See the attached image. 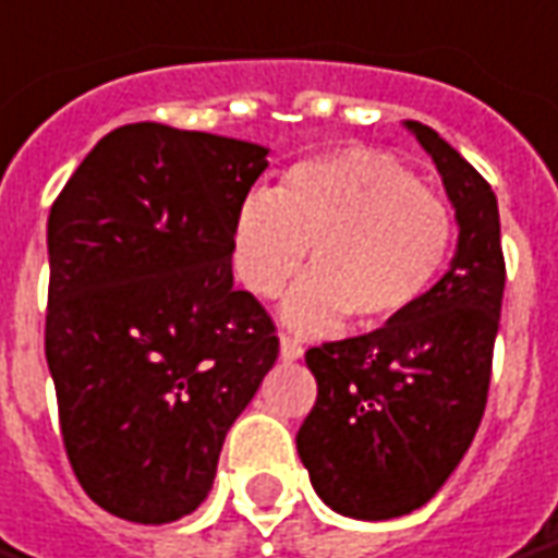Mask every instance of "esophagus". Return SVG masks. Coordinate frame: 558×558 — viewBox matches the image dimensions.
<instances>
[{
	"instance_id": "1",
	"label": "esophagus",
	"mask_w": 558,
	"mask_h": 558,
	"mask_svg": "<svg viewBox=\"0 0 558 558\" xmlns=\"http://www.w3.org/2000/svg\"><path fill=\"white\" fill-rule=\"evenodd\" d=\"M279 355H282V361H298L303 355V345L294 337H282L279 340Z\"/></svg>"
}]
</instances>
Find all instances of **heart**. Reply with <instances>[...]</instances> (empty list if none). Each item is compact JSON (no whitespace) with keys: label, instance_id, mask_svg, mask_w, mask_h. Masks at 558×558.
I'll return each mask as SVG.
<instances>
[{"label":"heart","instance_id":"obj_1","mask_svg":"<svg viewBox=\"0 0 558 558\" xmlns=\"http://www.w3.org/2000/svg\"><path fill=\"white\" fill-rule=\"evenodd\" d=\"M288 291L282 318L294 330L379 328L407 316L452 248V215L395 157L345 148L288 169L279 191H252L233 213L230 267L255 298Z\"/></svg>","mask_w":558,"mask_h":558}]
</instances>
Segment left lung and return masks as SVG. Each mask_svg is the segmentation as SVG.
Segmentation results:
<instances>
[{"mask_svg": "<svg viewBox=\"0 0 558 558\" xmlns=\"http://www.w3.org/2000/svg\"><path fill=\"white\" fill-rule=\"evenodd\" d=\"M432 155L459 242L428 294L383 328L316 345V407L298 452L316 495L352 520H398L452 477L486 410L505 298L498 199L432 126L403 121Z\"/></svg>", "mask_w": 558, "mask_h": 558, "instance_id": "obj_1", "label": "left lung"}]
</instances>
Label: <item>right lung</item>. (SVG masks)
Here are the masks:
<instances>
[{"label": "right lung", "instance_id": "add662e5", "mask_svg": "<svg viewBox=\"0 0 558 558\" xmlns=\"http://www.w3.org/2000/svg\"><path fill=\"white\" fill-rule=\"evenodd\" d=\"M270 148L167 124L96 142L48 215L51 371L69 464L102 510L194 513L276 364L270 316L233 288L230 225Z\"/></svg>", "mask_w": 558, "mask_h": 558}]
</instances>
